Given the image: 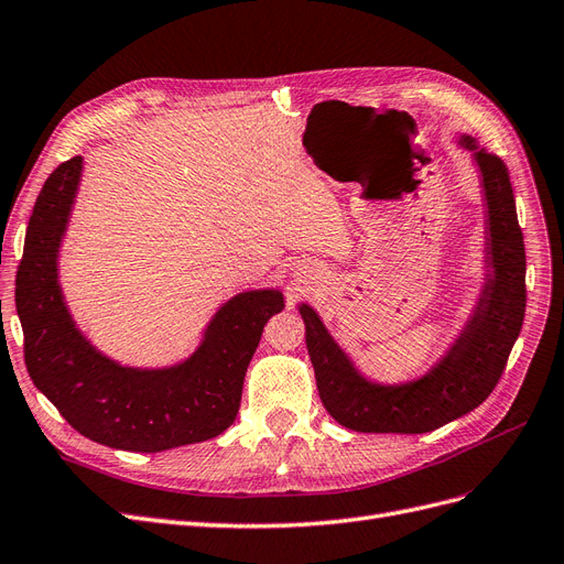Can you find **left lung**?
<instances>
[{
  "instance_id": "8db88e82",
  "label": "left lung",
  "mask_w": 564,
  "mask_h": 564,
  "mask_svg": "<svg viewBox=\"0 0 564 564\" xmlns=\"http://www.w3.org/2000/svg\"><path fill=\"white\" fill-rule=\"evenodd\" d=\"M462 142L474 149L482 174L495 278L488 280L478 313L451 355L417 382L378 387L359 378L319 317L307 305L301 307L319 399L328 415L352 432L424 434L467 415L492 394L522 328L528 303L525 242L516 215L509 167L497 153L476 149L471 138Z\"/></svg>"
}]
</instances>
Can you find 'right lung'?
<instances>
[{"instance_id": "obj_1", "label": "right lung", "mask_w": 564, "mask_h": 564, "mask_svg": "<svg viewBox=\"0 0 564 564\" xmlns=\"http://www.w3.org/2000/svg\"><path fill=\"white\" fill-rule=\"evenodd\" d=\"M82 156L57 165L39 191L15 275L25 366L39 392L76 432L109 448L161 453L226 432L238 417L247 366L263 326L284 307L280 291L230 299L198 352L165 371L121 368L76 332L57 286V247L69 219Z\"/></svg>"}]
</instances>
